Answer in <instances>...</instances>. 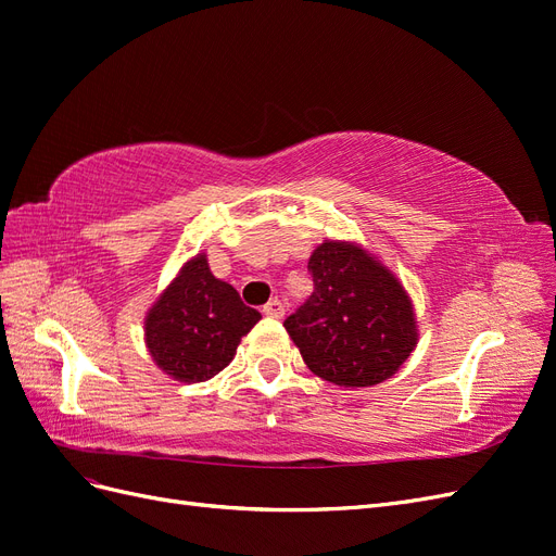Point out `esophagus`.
Listing matches in <instances>:
<instances>
[{"mask_svg": "<svg viewBox=\"0 0 556 556\" xmlns=\"http://www.w3.org/2000/svg\"><path fill=\"white\" fill-rule=\"evenodd\" d=\"M264 315L280 319V317L285 315V306H282V301H280V299H271V301H268V304L264 306Z\"/></svg>", "mask_w": 556, "mask_h": 556, "instance_id": "34e87169", "label": "esophagus"}]
</instances>
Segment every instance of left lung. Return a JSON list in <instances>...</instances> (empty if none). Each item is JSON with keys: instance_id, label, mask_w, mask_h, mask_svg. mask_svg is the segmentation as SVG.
I'll return each instance as SVG.
<instances>
[{"instance_id": "8db88e82", "label": "left lung", "mask_w": 556, "mask_h": 556, "mask_svg": "<svg viewBox=\"0 0 556 556\" xmlns=\"http://www.w3.org/2000/svg\"><path fill=\"white\" fill-rule=\"evenodd\" d=\"M315 290L285 319L315 376L339 387L392 378L417 348V315L401 280L374 252L327 239L308 260Z\"/></svg>"}]
</instances>
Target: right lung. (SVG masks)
<instances>
[{"mask_svg": "<svg viewBox=\"0 0 556 556\" xmlns=\"http://www.w3.org/2000/svg\"><path fill=\"white\" fill-rule=\"evenodd\" d=\"M262 319L229 282L215 278L206 252L190 257L146 313V348L162 374L206 382L237 355L243 336Z\"/></svg>", "mask_w": 556, "mask_h": 556, "instance_id": "add662e5", "label": "right lung"}]
</instances>
